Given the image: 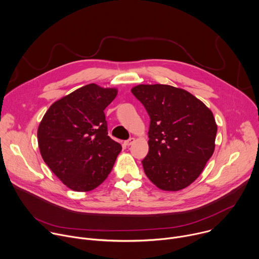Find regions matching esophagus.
I'll use <instances>...</instances> for the list:
<instances>
[{
	"mask_svg": "<svg viewBox=\"0 0 259 259\" xmlns=\"http://www.w3.org/2000/svg\"><path fill=\"white\" fill-rule=\"evenodd\" d=\"M134 142H135V138H130L128 140H126V141L124 142V144H125L126 146H131V145H133Z\"/></svg>",
	"mask_w": 259,
	"mask_h": 259,
	"instance_id": "esophagus-1",
	"label": "esophagus"
}]
</instances>
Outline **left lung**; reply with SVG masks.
<instances>
[{"label": "left lung", "instance_id": "1", "mask_svg": "<svg viewBox=\"0 0 259 259\" xmlns=\"http://www.w3.org/2000/svg\"><path fill=\"white\" fill-rule=\"evenodd\" d=\"M150 117L148 179L164 191L191 185L212 156L218 125L212 112L189 92L167 84L132 89Z\"/></svg>", "mask_w": 259, "mask_h": 259}]
</instances>
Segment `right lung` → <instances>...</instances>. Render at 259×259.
<instances>
[{
  "label": "right lung",
  "mask_w": 259,
  "mask_h": 259,
  "mask_svg": "<svg viewBox=\"0 0 259 259\" xmlns=\"http://www.w3.org/2000/svg\"><path fill=\"white\" fill-rule=\"evenodd\" d=\"M116 95V89L87 84L52 104L38 125L44 161L73 191L100 186L121 151L120 144L108 136L104 114Z\"/></svg>",
  "instance_id": "add662e5"
}]
</instances>
